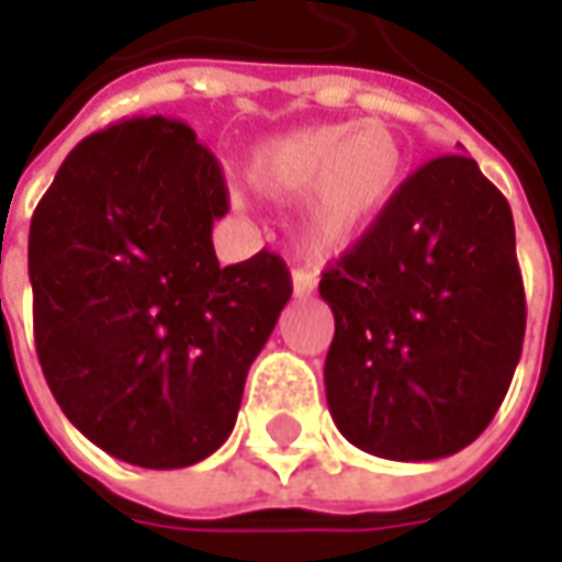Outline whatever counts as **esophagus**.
<instances>
[{
  "label": "esophagus",
  "mask_w": 562,
  "mask_h": 562,
  "mask_svg": "<svg viewBox=\"0 0 562 562\" xmlns=\"http://www.w3.org/2000/svg\"><path fill=\"white\" fill-rule=\"evenodd\" d=\"M291 281H293V296H296V300L313 296L315 284H318V278H315L313 271H306V269H293Z\"/></svg>",
  "instance_id": "esophagus-1"
}]
</instances>
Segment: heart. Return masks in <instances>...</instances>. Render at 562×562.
I'll list each match as a JSON object with an SVG mask.
<instances>
[{
	"instance_id": "heart-1",
	"label": "heart",
	"mask_w": 562,
	"mask_h": 562,
	"mask_svg": "<svg viewBox=\"0 0 562 562\" xmlns=\"http://www.w3.org/2000/svg\"><path fill=\"white\" fill-rule=\"evenodd\" d=\"M406 153L384 119L322 121L252 146L247 181L274 200L296 198L293 227L313 256L353 249L391 205Z\"/></svg>"
}]
</instances>
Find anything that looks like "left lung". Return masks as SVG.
Segmentation results:
<instances>
[{"label": "left lung", "mask_w": 562, "mask_h": 562, "mask_svg": "<svg viewBox=\"0 0 562 562\" xmlns=\"http://www.w3.org/2000/svg\"><path fill=\"white\" fill-rule=\"evenodd\" d=\"M318 293L335 313L328 409L353 447L425 463L485 431L522 353L526 293L509 203L475 159L413 171Z\"/></svg>", "instance_id": "obj_1"}]
</instances>
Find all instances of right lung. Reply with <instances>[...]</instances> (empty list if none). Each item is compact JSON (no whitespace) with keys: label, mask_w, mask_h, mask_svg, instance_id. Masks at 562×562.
<instances>
[{"label":"right lung","mask_w":562,"mask_h":562,"mask_svg":"<svg viewBox=\"0 0 562 562\" xmlns=\"http://www.w3.org/2000/svg\"><path fill=\"white\" fill-rule=\"evenodd\" d=\"M215 156L184 121L109 124L68 153L31 222L36 357L80 435L143 469L227 441L252 359L291 300L269 249L218 266Z\"/></svg>","instance_id":"right-lung-1"}]
</instances>
